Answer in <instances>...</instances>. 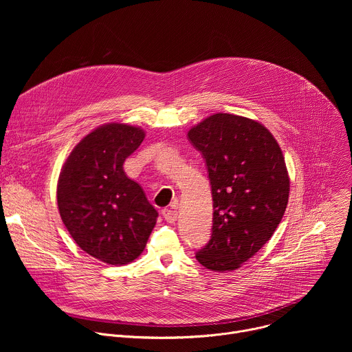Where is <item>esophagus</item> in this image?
<instances>
[{"mask_svg":"<svg viewBox=\"0 0 352 352\" xmlns=\"http://www.w3.org/2000/svg\"><path fill=\"white\" fill-rule=\"evenodd\" d=\"M163 217L166 219V221L168 223H175L177 219H178V213L177 210H173V209H163Z\"/></svg>","mask_w":352,"mask_h":352,"instance_id":"esophagus-1","label":"esophagus"}]
</instances>
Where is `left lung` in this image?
<instances>
[{
	"label": "left lung",
	"mask_w": 352,
	"mask_h": 352,
	"mask_svg": "<svg viewBox=\"0 0 352 352\" xmlns=\"http://www.w3.org/2000/svg\"><path fill=\"white\" fill-rule=\"evenodd\" d=\"M204 155L213 196L209 243L197 262L231 272L272 238L287 209L289 177L277 140L261 122L219 113L188 131Z\"/></svg>",
	"instance_id": "8db88e82"
}]
</instances>
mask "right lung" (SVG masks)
Listing matches in <instances>:
<instances>
[{"mask_svg":"<svg viewBox=\"0 0 352 352\" xmlns=\"http://www.w3.org/2000/svg\"><path fill=\"white\" fill-rule=\"evenodd\" d=\"M143 139L144 131L129 124L97 126L74 147L60 173L63 223L80 249L109 265L133 262L157 221V210L122 167Z\"/></svg>","mask_w":352,"mask_h":352,"instance_id":"1","label":"right lung"}]
</instances>
